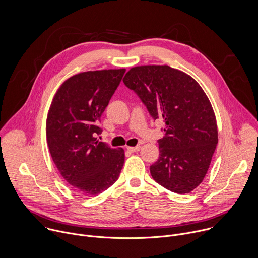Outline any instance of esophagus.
<instances>
[{"label":"esophagus","instance_id":"esophagus-1","mask_svg":"<svg viewBox=\"0 0 258 258\" xmlns=\"http://www.w3.org/2000/svg\"><path fill=\"white\" fill-rule=\"evenodd\" d=\"M140 149H141V146H136V147H130V148H127V150H128L130 152H132V153L138 152V151H140Z\"/></svg>","mask_w":258,"mask_h":258}]
</instances>
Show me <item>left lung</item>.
Segmentation results:
<instances>
[{
  "mask_svg": "<svg viewBox=\"0 0 258 258\" xmlns=\"http://www.w3.org/2000/svg\"><path fill=\"white\" fill-rule=\"evenodd\" d=\"M151 116L165 123L160 156L150 167L153 179L184 195L204 180L218 144L216 116L209 98L189 75L169 66L132 68L123 78Z\"/></svg>",
  "mask_w": 258,
  "mask_h": 258,
  "instance_id": "8db88e82",
  "label": "left lung"
}]
</instances>
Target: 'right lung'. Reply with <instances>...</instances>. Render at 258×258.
<instances>
[{
	"instance_id": "right-lung-1",
	"label": "right lung",
	"mask_w": 258,
	"mask_h": 258,
	"mask_svg": "<svg viewBox=\"0 0 258 258\" xmlns=\"http://www.w3.org/2000/svg\"><path fill=\"white\" fill-rule=\"evenodd\" d=\"M124 69L80 73L62 83L46 119L51 158L62 178L82 195L98 196L119 177L123 149L98 142L100 117Z\"/></svg>"
}]
</instances>
